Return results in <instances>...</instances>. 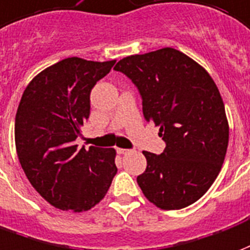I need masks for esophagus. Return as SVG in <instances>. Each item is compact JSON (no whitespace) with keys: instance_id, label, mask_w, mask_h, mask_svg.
Segmentation results:
<instances>
[{"instance_id":"esophagus-1","label":"esophagus","mask_w":250,"mask_h":250,"mask_svg":"<svg viewBox=\"0 0 250 250\" xmlns=\"http://www.w3.org/2000/svg\"><path fill=\"white\" fill-rule=\"evenodd\" d=\"M117 152H118V154H127V153L130 152V150H129V149H123V147H118Z\"/></svg>"}]
</instances>
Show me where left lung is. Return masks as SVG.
<instances>
[{
    "label": "left lung",
    "instance_id": "obj_1",
    "mask_svg": "<svg viewBox=\"0 0 250 250\" xmlns=\"http://www.w3.org/2000/svg\"><path fill=\"white\" fill-rule=\"evenodd\" d=\"M114 69L138 87L145 120L167 143L161 154L143 152L147 165L137 183L144 196L164 210L192 205L212 187L227 154L229 124L217 85L173 48L127 56Z\"/></svg>",
    "mask_w": 250,
    "mask_h": 250
}]
</instances>
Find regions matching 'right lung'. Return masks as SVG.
I'll list each match as a JSON object with an SVG mask.
<instances>
[{
    "label": "right lung",
    "mask_w": 250,
    "mask_h": 250,
    "mask_svg": "<svg viewBox=\"0 0 250 250\" xmlns=\"http://www.w3.org/2000/svg\"><path fill=\"white\" fill-rule=\"evenodd\" d=\"M114 63L65 58L38 73L21 97L14 125L18 160L32 187L57 209H92L117 173L113 147L76 145L93 86Z\"/></svg>",
    "instance_id": "obj_1"
}]
</instances>
